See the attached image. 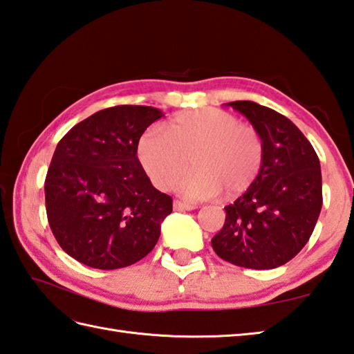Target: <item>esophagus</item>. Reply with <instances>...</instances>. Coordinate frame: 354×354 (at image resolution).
Wrapping results in <instances>:
<instances>
[{"label":"esophagus","instance_id":"esophagus-1","mask_svg":"<svg viewBox=\"0 0 354 354\" xmlns=\"http://www.w3.org/2000/svg\"><path fill=\"white\" fill-rule=\"evenodd\" d=\"M173 209L176 212H183V210H195L196 205L195 204H189V203H183V201H173Z\"/></svg>","mask_w":354,"mask_h":354}]
</instances>
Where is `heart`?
<instances>
[{
	"label": "heart",
	"instance_id": "heart-1",
	"mask_svg": "<svg viewBox=\"0 0 354 354\" xmlns=\"http://www.w3.org/2000/svg\"><path fill=\"white\" fill-rule=\"evenodd\" d=\"M138 159L158 189H169L192 165L196 170L178 183L183 195L195 199L245 193L259 178L266 144L259 130L239 122L225 110L204 107L176 115L165 133L147 129L136 144Z\"/></svg>",
	"mask_w": 354,
	"mask_h": 354
}]
</instances>
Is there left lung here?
Returning <instances> with one entry per match:
<instances>
[{"instance_id": "obj_1", "label": "left lung", "mask_w": 354, "mask_h": 354, "mask_svg": "<svg viewBox=\"0 0 354 354\" xmlns=\"http://www.w3.org/2000/svg\"><path fill=\"white\" fill-rule=\"evenodd\" d=\"M259 130L264 167L256 183L224 207L225 223L212 239L221 259L268 270L287 264L307 244L322 209L321 164L313 145L283 115L253 101L228 102Z\"/></svg>"}]
</instances>
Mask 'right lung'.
Here are the masks:
<instances>
[{"instance_id": "1", "label": "right lung", "mask_w": 354, "mask_h": 354, "mask_svg": "<svg viewBox=\"0 0 354 354\" xmlns=\"http://www.w3.org/2000/svg\"><path fill=\"white\" fill-rule=\"evenodd\" d=\"M164 116L149 106L100 110L62 136L47 170L48 225L81 264L115 270L147 256L173 209L138 159L136 144Z\"/></svg>"}]
</instances>
